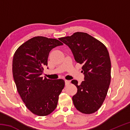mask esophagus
<instances>
[{
    "label": "esophagus",
    "mask_w": 130,
    "mask_h": 130,
    "mask_svg": "<svg viewBox=\"0 0 130 130\" xmlns=\"http://www.w3.org/2000/svg\"><path fill=\"white\" fill-rule=\"evenodd\" d=\"M65 85H66L69 84H70V81H69V80H65Z\"/></svg>",
    "instance_id": "1"
}]
</instances>
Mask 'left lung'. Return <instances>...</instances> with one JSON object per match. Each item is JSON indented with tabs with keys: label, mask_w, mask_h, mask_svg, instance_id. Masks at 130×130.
Wrapping results in <instances>:
<instances>
[{
	"label": "left lung",
	"mask_w": 130,
	"mask_h": 130,
	"mask_svg": "<svg viewBox=\"0 0 130 130\" xmlns=\"http://www.w3.org/2000/svg\"><path fill=\"white\" fill-rule=\"evenodd\" d=\"M71 49L77 63L83 64L84 81H71L77 92L72 97L76 108L85 114L94 113L107 96L111 82V63L109 53L102 42L86 32H77L60 38Z\"/></svg>",
	"instance_id": "left-lung-1"
}]
</instances>
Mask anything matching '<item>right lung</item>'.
Wrapping results in <instances>:
<instances>
[{"label": "right lung", "instance_id": "1", "mask_svg": "<svg viewBox=\"0 0 130 130\" xmlns=\"http://www.w3.org/2000/svg\"><path fill=\"white\" fill-rule=\"evenodd\" d=\"M62 45L58 39L35 37L21 45L13 57L12 74L17 91L26 107L36 115L51 113L64 88L62 79L41 77L50 52Z\"/></svg>", "mask_w": 130, "mask_h": 130}]
</instances>
